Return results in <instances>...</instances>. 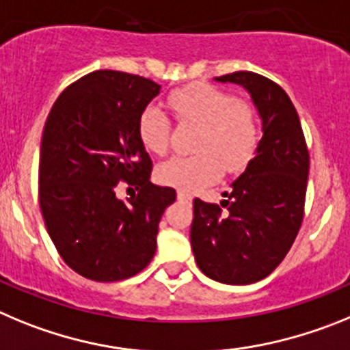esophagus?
<instances>
[{
	"label": "esophagus",
	"instance_id": "esophagus-1",
	"mask_svg": "<svg viewBox=\"0 0 350 350\" xmlns=\"http://www.w3.org/2000/svg\"><path fill=\"white\" fill-rule=\"evenodd\" d=\"M178 200H181V202L191 204L193 197H191V193H188L187 190H178Z\"/></svg>",
	"mask_w": 350,
	"mask_h": 350
}]
</instances>
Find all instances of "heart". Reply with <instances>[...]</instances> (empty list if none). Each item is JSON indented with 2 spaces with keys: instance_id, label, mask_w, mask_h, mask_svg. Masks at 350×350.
<instances>
[{
  "instance_id": "obj_1",
  "label": "heart",
  "mask_w": 350,
  "mask_h": 350,
  "mask_svg": "<svg viewBox=\"0 0 350 350\" xmlns=\"http://www.w3.org/2000/svg\"><path fill=\"white\" fill-rule=\"evenodd\" d=\"M169 108L181 125H198L191 155L171 157L157 167L162 183L179 190H198L218 181L223 169L244 171L260 146V111L247 99L211 83H193L169 94ZM137 134L148 152L163 155L171 146L172 124L162 108L144 106Z\"/></svg>"
}]
</instances>
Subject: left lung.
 <instances>
[{"mask_svg":"<svg viewBox=\"0 0 350 350\" xmlns=\"http://www.w3.org/2000/svg\"><path fill=\"white\" fill-rule=\"evenodd\" d=\"M216 80L242 85L263 120L256 157L221 204L193 200L190 241L198 269L223 284H251L279 267L304 221L308 150L281 85L253 71Z\"/></svg>","mask_w":350,"mask_h":350,"instance_id":"left-lung-1","label":"left lung"}]
</instances>
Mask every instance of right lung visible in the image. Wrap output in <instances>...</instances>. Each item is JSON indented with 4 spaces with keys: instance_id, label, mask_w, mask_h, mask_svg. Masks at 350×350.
<instances>
[{
    "instance_id": "add662e5",
    "label": "right lung",
    "mask_w": 350,
    "mask_h": 350,
    "mask_svg": "<svg viewBox=\"0 0 350 350\" xmlns=\"http://www.w3.org/2000/svg\"><path fill=\"white\" fill-rule=\"evenodd\" d=\"M160 85L139 75L99 69L66 87L43 129L38 197L53 245L69 269L116 282L146 269L174 188L150 181L153 163L137 118ZM138 190L120 201L116 190ZM131 190V188H127Z\"/></svg>"
}]
</instances>
